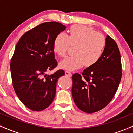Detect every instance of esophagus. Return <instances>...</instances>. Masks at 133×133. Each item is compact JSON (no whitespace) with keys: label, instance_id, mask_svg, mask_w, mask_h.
<instances>
[{"label":"esophagus","instance_id":"esophagus-1","mask_svg":"<svg viewBox=\"0 0 133 133\" xmlns=\"http://www.w3.org/2000/svg\"><path fill=\"white\" fill-rule=\"evenodd\" d=\"M65 76H68V77H71V76H72V73L71 72H69L68 71H65Z\"/></svg>","mask_w":133,"mask_h":133}]
</instances>
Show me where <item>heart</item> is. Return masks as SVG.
Segmentation results:
<instances>
[{
	"instance_id": "heart-1",
	"label": "heart",
	"mask_w": 133,
	"mask_h": 133,
	"mask_svg": "<svg viewBox=\"0 0 133 133\" xmlns=\"http://www.w3.org/2000/svg\"><path fill=\"white\" fill-rule=\"evenodd\" d=\"M106 41L102 34L90 27L76 25L71 27L67 35L59 34L55 38L53 49L60 57H64L70 45L75 46V56L65 57L59 67L68 71H74L84 65L86 68L96 64L103 55Z\"/></svg>"
}]
</instances>
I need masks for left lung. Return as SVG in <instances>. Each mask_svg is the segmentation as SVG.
Returning <instances> with one entry per match:
<instances>
[{"label": "left lung", "mask_w": 133, "mask_h": 133, "mask_svg": "<svg viewBox=\"0 0 133 133\" xmlns=\"http://www.w3.org/2000/svg\"><path fill=\"white\" fill-rule=\"evenodd\" d=\"M106 46L99 61L81 75L74 74L72 95L80 110L93 113L103 109L113 98L122 76L120 52L116 42L107 36Z\"/></svg>", "instance_id": "1"}]
</instances>
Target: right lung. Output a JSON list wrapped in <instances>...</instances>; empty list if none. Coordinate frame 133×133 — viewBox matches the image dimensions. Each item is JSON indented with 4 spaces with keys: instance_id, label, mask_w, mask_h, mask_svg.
I'll list each match as a JSON object with an SVG mask.
<instances>
[{
    "instance_id": "add662e5",
    "label": "right lung",
    "mask_w": 133,
    "mask_h": 133,
    "mask_svg": "<svg viewBox=\"0 0 133 133\" xmlns=\"http://www.w3.org/2000/svg\"><path fill=\"white\" fill-rule=\"evenodd\" d=\"M65 28L59 22L42 23L24 34L17 44L10 65L13 88L30 110L41 111L50 106L58 79L65 74L62 69L51 75L45 72L57 65L53 44Z\"/></svg>"
}]
</instances>
